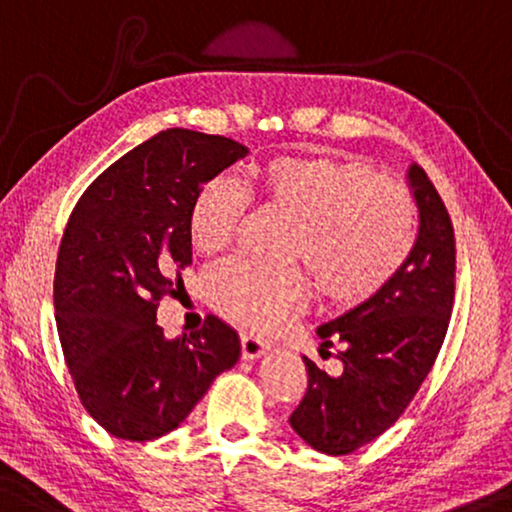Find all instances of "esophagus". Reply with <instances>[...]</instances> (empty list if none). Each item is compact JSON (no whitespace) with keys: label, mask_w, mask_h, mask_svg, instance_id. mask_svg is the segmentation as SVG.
<instances>
[{"label":"esophagus","mask_w":512,"mask_h":512,"mask_svg":"<svg viewBox=\"0 0 512 512\" xmlns=\"http://www.w3.org/2000/svg\"><path fill=\"white\" fill-rule=\"evenodd\" d=\"M269 349H271V344L267 342V339H262L257 335H241V353L245 360L262 358Z\"/></svg>","instance_id":"1"}]
</instances>
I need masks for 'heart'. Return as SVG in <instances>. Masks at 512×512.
Returning <instances> with one entry per match:
<instances>
[{
    "instance_id": "heart-1",
    "label": "heart",
    "mask_w": 512,
    "mask_h": 512,
    "mask_svg": "<svg viewBox=\"0 0 512 512\" xmlns=\"http://www.w3.org/2000/svg\"><path fill=\"white\" fill-rule=\"evenodd\" d=\"M269 206L297 227L290 255L304 260L318 290L332 302L356 304L372 297L398 274L414 248L417 217L403 187L379 177L360 161L320 154H281L257 170ZM245 192L215 177L189 208V238L203 255H217L241 229ZM213 304L252 330L274 332L306 297L299 269L227 262L210 276Z\"/></svg>"
}]
</instances>
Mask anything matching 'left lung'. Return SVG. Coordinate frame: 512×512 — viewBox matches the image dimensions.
Instances as JSON below:
<instances>
[{"mask_svg":"<svg viewBox=\"0 0 512 512\" xmlns=\"http://www.w3.org/2000/svg\"><path fill=\"white\" fill-rule=\"evenodd\" d=\"M419 234L403 267L370 299L318 327L320 353L339 344V377L304 356L309 386L290 426L323 454H351L407 410L445 342L456 248L449 213L424 168L407 170Z\"/></svg>","mask_w":512,"mask_h":512,"instance_id":"1","label":"left lung"}]
</instances>
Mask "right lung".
<instances>
[{"mask_svg":"<svg viewBox=\"0 0 512 512\" xmlns=\"http://www.w3.org/2000/svg\"><path fill=\"white\" fill-rule=\"evenodd\" d=\"M243 156L241 142L168 128L95 177L67 220L53 281L58 337L81 405L114 438L170 433L241 356L217 316L166 339L156 309L192 264L196 194Z\"/></svg>","mask_w":512,"mask_h":512,"instance_id":"obj_1","label":"right lung"}]
</instances>
